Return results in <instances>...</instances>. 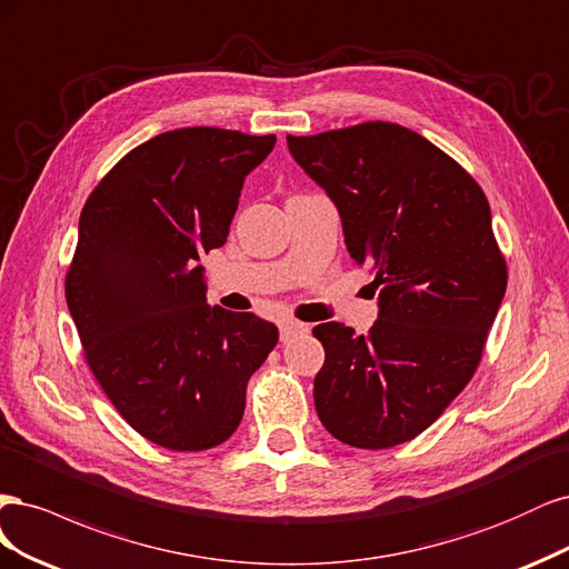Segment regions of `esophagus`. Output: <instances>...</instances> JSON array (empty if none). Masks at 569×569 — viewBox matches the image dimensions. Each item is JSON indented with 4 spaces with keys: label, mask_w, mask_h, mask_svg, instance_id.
Returning <instances> with one entry per match:
<instances>
[{
    "label": "esophagus",
    "mask_w": 569,
    "mask_h": 569,
    "mask_svg": "<svg viewBox=\"0 0 569 569\" xmlns=\"http://www.w3.org/2000/svg\"><path fill=\"white\" fill-rule=\"evenodd\" d=\"M309 331V326L302 323V321H296V319H286L281 321V342H288L290 338L296 336H302Z\"/></svg>",
    "instance_id": "34e87169"
}]
</instances>
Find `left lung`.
<instances>
[{
  "label": "left lung",
  "instance_id": "left-lung-1",
  "mask_svg": "<svg viewBox=\"0 0 569 569\" xmlns=\"http://www.w3.org/2000/svg\"><path fill=\"white\" fill-rule=\"evenodd\" d=\"M288 149L342 217L345 243L369 267L380 317L366 336L315 328L323 428L357 449L418 437L458 397L485 352L508 283L482 187L442 149L397 122H361Z\"/></svg>",
  "mask_w": 569,
  "mask_h": 569
}]
</instances>
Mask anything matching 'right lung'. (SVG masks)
Here are the masks:
<instances>
[{
	"label": "right lung",
	"mask_w": 569,
	"mask_h": 569,
	"mask_svg": "<svg viewBox=\"0 0 569 569\" xmlns=\"http://www.w3.org/2000/svg\"><path fill=\"white\" fill-rule=\"evenodd\" d=\"M277 137L184 127L120 158L80 214L66 300L89 371L149 442L206 451L243 418L279 328L206 302L198 258L224 246L243 179Z\"/></svg>",
	"instance_id": "obj_1"
}]
</instances>
